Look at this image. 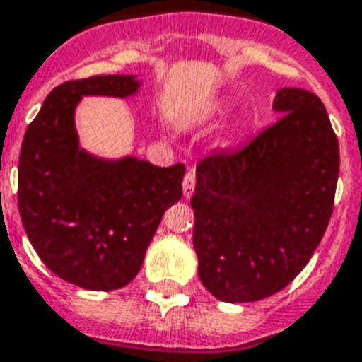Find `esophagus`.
Here are the masks:
<instances>
[{"label": "esophagus", "instance_id": "esophagus-1", "mask_svg": "<svg viewBox=\"0 0 362 362\" xmlns=\"http://www.w3.org/2000/svg\"><path fill=\"white\" fill-rule=\"evenodd\" d=\"M195 182H197V176H195V170L189 169L186 173V176H184V197H192L193 192H195Z\"/></svg>", "mask_w": 362, "mask_h": 362}]
</instances>
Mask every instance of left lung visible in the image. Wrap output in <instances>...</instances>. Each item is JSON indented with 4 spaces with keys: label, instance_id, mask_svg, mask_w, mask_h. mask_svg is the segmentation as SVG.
<instances>
[{
    "label": "left lung",
    "instance_id": "1",
    "mask_svg": "<svg viewBox=\"0 0 362 362\" xmlns=\"http://www.w3.org/2000/svg\"><path fill=\"white\" fill-rule=\"evenodd\" d=\"M280 118L246 146L197 165L192 197L199 278L223 303H253L291 284L334 209L340 152L321 99L281 88Z\"/></svg>",
    "mask_w": 362,
    "mask_h": 362
}]
</instances>
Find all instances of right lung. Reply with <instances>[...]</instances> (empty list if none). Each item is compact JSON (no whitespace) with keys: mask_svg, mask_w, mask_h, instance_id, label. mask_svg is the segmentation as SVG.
Returning <instances> with one entry per match:
<instances>
[{"mask_svg":"<svg viewBox=\"0 0 362 362\" xmlns=\"http://www.w3.org/2000/svg\"><path fill=\"white\" fill-rule=\"evenodd\" d=\"M136 88L131 75L64 82L48 93L22 141L18 210L25 235L54 274L82 289L127 286L165 210L182 197V163L103 161L78 148L73 115L82 95L125 98Z\"/></svg>","mask_w":362,"mask_h":362,"instance_id":"1","label":"right lung"}]
</instances>
